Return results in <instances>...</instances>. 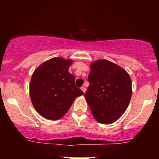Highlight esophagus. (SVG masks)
I'll list each match as a JSON object with an SVG mask.
<instances>
[{
  "label": "esophagus",
  "mask_w": 159,
  "mask_h": 159,
  "mask_svg": "<svg viewBox=\"0 0 159 159\" xmlns=\"http://www.w3.org/2000/svg\"><path fill=\"white\" fill-rule=\"evenodd\" d=\"M81 90L83 91L84 93H85V92H86V90H87V89H86V87H81Z\"/></svg>",
  "instance_id": "obj_1"
}]
</instances>
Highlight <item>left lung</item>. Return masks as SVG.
<instances>
[{
  "label": "left lung",
  "mask_w": 159,
  "mask_h": 159,
  "mask_svg": "<svg viewBox=\"0 0 159 159\" xmlns=\"http://www.w3.org/2000/svg\"><path fill=\"white\" fill-rule=\"evenodd\" d=\"M88 81L84 96L95 119L104 124L119 119L132 97L129 74L112 62L99 60L91 64Z\"/></svg>",
  "instance_id": "obj_1"
}]
</instances>
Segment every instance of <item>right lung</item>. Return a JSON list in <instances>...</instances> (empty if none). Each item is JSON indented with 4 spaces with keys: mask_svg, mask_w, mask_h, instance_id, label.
Segmentation results:
<instances>
[{
    "mask_svg": "<svg viewBox=\"0 0 159 159\" xmlns=\"http://www.w3.org/2000/svg\"><path fill=\"white\" fill-rule=\"evenodd\" d=\"M72 61L54 57L34 71L30 96L34 107L43 117L58 120L68 111L75 98L84 94L68 72Z\"/></svg>",
    "mask_w": 159,
    "mask_h": 159,
    "instance_id": "add662e5",
    "label": "right lung"
}]
</instances>
